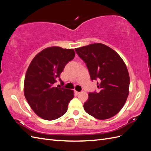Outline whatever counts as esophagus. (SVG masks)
I'll return each instance as SVG.
<instances>
[{"label": "esophagus", "mask_w": 151, "mask_h": 151, "mask_svg": "<svg viewBox=\"0 0 151 151\" xmlns=\"http://www.w3.org/2000/svg\"><path fill=\"white\" fill-rule=\"evenodd\" d=\"M75 93H76V94H77V95H79L81 93H80V92H78V91H75Z\"/></svg>", "instance_id": "esophagus-1"}]
</instances>
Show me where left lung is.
Masks as SVG:
<instances>
[{
	"mask_svg": "<svg viewBox=\"0 0 151 151\" xmlns=\"http://www.w3.org/2000/svg\"><path fill=\"white\" fill-rule=\"evenodd\" d=\"M88 67L91 80H98V93H89L84 109L99 120L116 115L127 101L130 77L124 61L115 50L102 43L75 49Z\"/></svg>",
	"mask_w": 151,
	"mask_h": 151,
	"instance_id": "left-lung-1",
	"label": "left lung"
}]
</instances>
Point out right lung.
<instances>
[{
  "label": "right lung",
  "instance_id": "1",
  "mask_svg": "<svg viewBox=\"0 0 151 151\" xmlns=\"http://www.w3.org/2000/svg\"><path fill=\"white\" fill-rule=\"evenodd\" d=\"M75 54L74 49L48 47L30 63L24 78V96L33 111L43 119L56 120L67 111L74 91L53 84L57 79L63 84L60 75Z\"/></svg>",
  "mask_w": 151,
  "mask_h": 151
}]
</instances>
